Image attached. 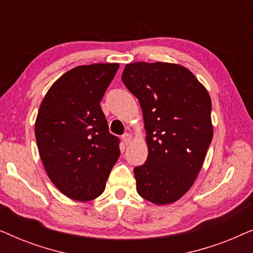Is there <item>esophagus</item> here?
<instances>
[{
	"label": "esophagus",
	"mask_w": 253,
	"mask_h": 253,
	"mask_svg": "<svg viewBox=\"0 0 253 253\" xmlns=\"http://www.w3.org/2000/svg\"><path fill=\"white\" fill-rule=\"evenodd\" d=\"M122 140L126 145H129L131 143V140H132V136H131L130 133H124L122 136Z\"/></svg>",
	"instance_id": "1"
}]
</instances>
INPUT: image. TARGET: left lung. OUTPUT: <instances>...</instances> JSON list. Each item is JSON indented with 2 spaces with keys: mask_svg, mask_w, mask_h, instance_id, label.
Wrapping results in <instances>:
<instances>
[{
  "mask_svg": "<svg viewBox=\"0 0 253 253\" xmlns=\"http://www.w3.org/2000/svg\"><path fill=\"white\" fill-rule=\"evenodd\" d=\"M122 82L139 100L146 130L137 192L157 205L174 203L195 183L212 141L211 96L189 69L166 62L126 64Z\"/></svg>",
  "mask_w": 253,
  "mask_h": 253,
  "instance_id": "left-lung-1",
  "label": "left lung"
}]
</instances>
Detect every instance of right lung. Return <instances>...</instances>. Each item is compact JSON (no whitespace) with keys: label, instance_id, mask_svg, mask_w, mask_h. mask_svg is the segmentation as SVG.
Here are the masks:
<instances>
[{"label":"right lung","instance_id":"obj_1","mask_svg":"<svg viewBox=\"0 0 253 253\" xmlns=\"http://www.w3.org/2000/svg\"><path fill=\"white\" fill-rule=\"evenodd\" d=\"M119 63L79 65L57 79L41 102L36 139L48 177L77 202L103 192L120 157V139L109 132L100 101Z\"/></svg>","mask_w":253,"mask_h":253}]
</instances>
